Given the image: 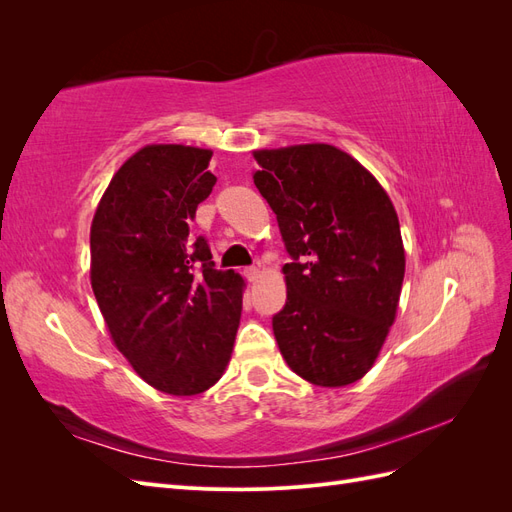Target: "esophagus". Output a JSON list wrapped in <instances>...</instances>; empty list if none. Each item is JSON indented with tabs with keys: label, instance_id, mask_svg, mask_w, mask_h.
Wrapping results in <instances>:
<instances>
[{
	"label": "esophagus",
	"instance_id": "34e87169",
	"mask_svg": "<svg viewBox=\"0 0 512 512\" xmlns=\"http://www.w3.org/2000/svg\"><path fill=\"white\" fill-rule=\"evenodd\" d=\"M243 273L247 277V282H252V284L258 282V277H260V269L258 267H247Z\"/></svg>",
	"mask_w": 512,
	"mask_h": 512
}]
</instances>
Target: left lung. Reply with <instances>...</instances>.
I'll return each instance as SVG.
<instances>
[{
  "mask_svg": "<svg viewBox=\"0 0 512 512\" xmlns=\"http://www.w3.org/2000/svg\"><path fill=\"white\" fill-rule=\"evenodd\" d=\"M254 183L292 262L273 333L294 374L346 386L374 367L397 316L406 252L378 179L327 143L254 151Z\"/></svg>",
  "mask_w": 512,
  "mask_h": 512,
  "instance_id": "1",
  "label": "left lung"
}]
</instances>
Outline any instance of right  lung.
Wrapping results in <instances>:
<instances>
[{
  "mask_svg": "<svg viewBox=\"0 0 512 512\" xmlns=\"http://www.w3.org/2000/svg\"><path fill=\"white\" fill-rule=\"evenodd\" d=\"M211 149L145 145L104 190L91 222V288L113 344L153 389L198 395L222 378L245 282L190 235L211 194Z\"/></svg>",
  "mask_w": 512,
  "mask_h": 512,
  "instance_id": "obj_1",
  "label": "right lung"
}]
</instances>
